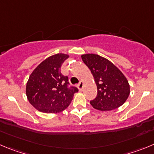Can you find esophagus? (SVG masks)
Here are the masks:
<instances>
[{
  "label": "esophagus",
  "mask_w": 154,
  "mask_h": 154,
  "mask_svg": "<svg viewBox=\"0 0 154 154\" xmlns=\"http://www.w3.org/2000/svg\"><path fill=\"white\" fill-rule=\"evenodd\" d=\"M83 87H84V83L82 81H80V83L78 84V85H77V87H78V89L80 90H82V89H83Z\"/></svg>",
  "instance_id": "obj_1"
}]
</instances>
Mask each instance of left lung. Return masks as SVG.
<instances>
[{"label": "left lung", "mask_w": 154, "mask_h": 154, "mask_svg": "<svg viewBox=\"0 0 154 154\" xmlns=\"http://www.w3.org/2000/svg\"><path fill=\"white\" fill-rule=\"evenodd\" d=\"M81 57L97 87V96L90 101L91 106L100 111H110L124 104L130 94V86L122 72L98 54H86Z\"/></svg>", "instance_id": "1"}]
</instances>
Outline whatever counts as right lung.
Masks as SVG:
<instances>
[{
  "mask_svg": "<svg viewBox=\"0 0 154 154\" xmlns=\"http://www.w3.org/2000/svg\"><path fill=\"white\" fill-rule=\"evenodd\" d=\"M69 55L54 54L40 63L29 76L26 93L30 104L45 113H57L70 105L78 89L68 87V77L61 73V67Z\"/></svg>",
  "mask_w": 154,
  "mask_h": 154,
  "instance_id": "obj_1",
  "label": "right lung"
}]
</instances>
